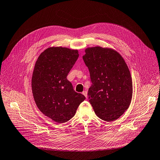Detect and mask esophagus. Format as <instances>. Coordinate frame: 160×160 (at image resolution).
Returning a JSON list of instances; mask_svg holds the SVG:
<instances>
[{"mask_svg": "<svg viewBox=\"0 0 160 160\" xmlns=\"http://www.w3.org/2000/svg\"><path fill=\"white\" fill-rule=\"evenodd\" d=\"M82 93V94L86 97V98H87V94H88V93H87V91H83Z\"/></svg>", "mask_w": 160, "mask_h": 160, "instance_id": "esophagus-1", "label": "esophagus"}]
</instances>
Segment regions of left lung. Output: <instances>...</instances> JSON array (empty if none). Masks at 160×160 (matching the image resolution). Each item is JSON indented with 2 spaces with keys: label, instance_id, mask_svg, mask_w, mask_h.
Returning a JSON list of instances; mask_svg holds the SVG:
<instances>
[{
  "label": "left lung",
  "instance_id": "1",
  "mask_svg": "<svg viewBox=\"0 0 160 160\" xmlns=\"http://www.w3.org/2000/svg\"><path fill=\"white\" fill-rule=\"evenodd\" d=\"M85 53L82 59L92 82L88 92L89 102L98 117L114 121L124 114L131 102L130 71L114 49L97 46L87 48Z\"/></svg>",
  "mask_w": 160,
  "mask_h": 160
}]
</instances>
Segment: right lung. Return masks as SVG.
Here are the masks:
<instances>
[{
  "label": "right lung",
  "mask_w": 160,
  "mask_h": 160,
  "mask_svg": "<svg viewBox=\"0 0 160 160\" xmlns=\"http://www.w3.org/2000/svg\"><path fill=\"white\" fill-rule=\"evenodd\" d=\"M78 57V50L52 47L36 61L31 81L34 101L43 114L58 123L70 120L86 99L67 79Z\"/></svg>",
  "instance_id": "add662e5"
}]
</instances>
